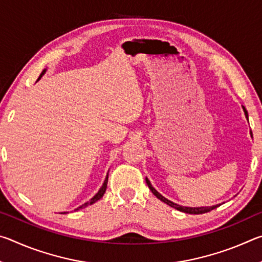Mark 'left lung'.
<instances>
[{
    "label": "left lung",
    "mask_w": 262,
    "mask_h": 262,
    "mask_svg": "<svg viewBox=\"0 0 262 262\" xmlns=\"http://www.w3.org/2000/svg\"><path fill=\"white\" fill-rule=\"evenodd\" d=\"M243 111H244V113H245V117H246L247 121H248V113H247V111H246L245 107H244V106H243ZM251 136H252V132H251ZM145 183H147L148 187L150 188V190H151L152 194L157 199H159V200L163 201L164 203H166V205H168L170 207L174 208V209H177V210L186 212V214H194V215L205 214V212H208V211H210L212 209H215L216 207L220 206V205H215V206H210V207H185V206H180V205H178V203H174V202H172L170 200H167L165 196H163L161 193H158L157 190L152 187V185H151V183H150V180L148 178H145Z\"/></svg>",
    "instance_id": "left-lung-1"
}]
</instances>
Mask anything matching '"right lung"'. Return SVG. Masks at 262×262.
<instances>
[{
	"label": "right lung",
	"instance_id": "obj_1",
	"mask_svg": "<svg viewBox=\"0 0 262 262\" xmlns=\"http://www.w3.org/2000/svg\"><path fill=\"white\" fill-rule=\"evenodd\" d=\"M46 70H47V69H43V70H42V73L40 74V76H39V78L37 79V82L42 77V75L46 73ZM107 181H108V173H107V176H106V178H105V180H104V184H103V186H101V187H100V189L98 190V193H97L94 198L90 199V201L85 202V203H84V205H82L81 207H78L77 209H75V210H78V209H81V208H85V207H88V206H91V205H94L95 202L100 200V199L103 198V195H104L105 192H106V188H107ZM61 214H62V212H61ZM63 214H66V212H63Z\"/></svg>",
	"mask_w": 262,
	"mask_h": 262
}]
</instances>
